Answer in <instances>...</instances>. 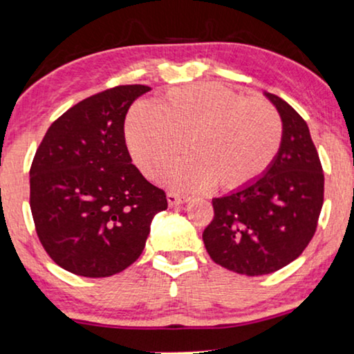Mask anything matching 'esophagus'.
Instances as JSON below:
<instances>
[{
  "instance_id": "obj_1",
  "label": "esophagus",
  "mask_w": 354,
  "mask_h": 354,
  "mask_svg": "<svg viewBox=\"0 0 354 354\" xmlns=\"http://www.w3.org/2000/svg\"><path fill=\"white\" fill-rule=\"evenodd\" d=\"M167 201H168L169 207H176V205H181V204H185V202H187V197L176 194V192H168Z\"/></svg>"
}]
</instances>
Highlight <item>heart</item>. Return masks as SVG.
Returning <instances> with one entry per match:
<instances>
[{"instance_id":"b5f03b06","label":"heart","mask_w":354,"mask_h":354,"mask_svg":"<svg viewBox=\"0 0 354 354\" xmlns=\"http://www.w3.org/2000/svg\"><path fill=\"white\" fill-rule=\"evenodd\" d=\"M124 129L136 163L150 178L162 173L187 140L191 157L165 174L168 185L181 191L215 183L223 189L249 185L270 167L283 136L270 103L207 82L173 88L153 110L133 108Z\"/></svg>"}]
</instances>
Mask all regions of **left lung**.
<instances>
[{"label": "left lung", "mask_w": 354, "mask_h": 354, "mask_svg": "<svg viewBox=\"0 0 354 354\" xmlns=\"http://www.w3.org/2000/svg\"><path fill=\"white\" fill-rule=\"evenodd\" d=\"M283 124L279 153L262 176L212 199L202 233L212 261L248 277L277 272L313 239L324 204V173L306 121L280 97L263 92Z\"/></svg>", "instance_id": "obj_1"}]
</instances>
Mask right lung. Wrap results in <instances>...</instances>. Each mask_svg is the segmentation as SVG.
Masks as SVG:
<instances>
[{
  "label": "right lung",
  "instance_id": "add662e5",
  "mask_svg": "<svg viewBox=\"0 0 354 354\" xmlns=\"http://www.w3.org/2000/svg\"><path fill=\"white\" fill-rule=\"evenodd\" d=\"M149 86H118L63 113L30 167L39 239L64 270L102 279L138 261L167 196L133 165L124 140L131 103Z\"/></svg>",
  "mask_w": 354,
  "mask_h": 354
}]
</instances>
